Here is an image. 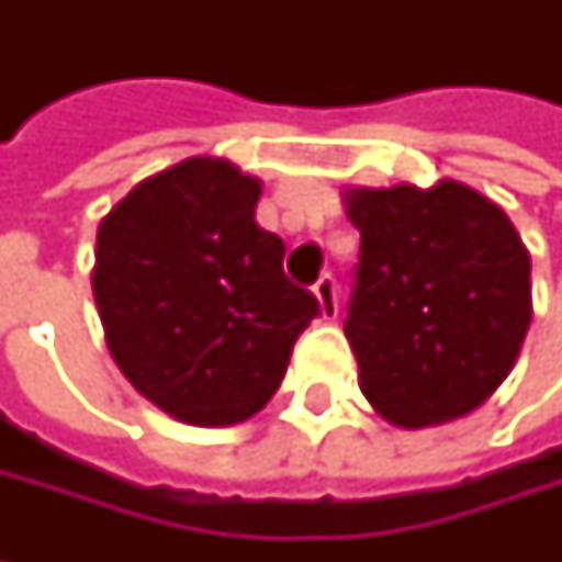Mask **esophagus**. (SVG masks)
<instances>
[{"label": "esophagus", "mask_w": 562, "mask_h": 562, "mask_svg": "<svg viewBox=\"0 0 562 562\" xmlns=\"http://www.w3.org/2000/svg\"><path fill=\"white\" fill-rule=\"evenodd\" d=\"M314 294H317V304H321L324 321H334L337 317V278L334 274H324L314 284Z\"/></svg>", "instance_id": "34e87169"}]
</instances>
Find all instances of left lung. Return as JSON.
<instances>
[{"label": "left lung", "mask_w": 562, "mask_h": 562, "mask_svg": "<svg viewBox=\"0 0 562 562\" xmlns=\"http://www.w3.org/2000/svg\"><path fill=\"white\" fill-rule=\"evenodd\" d=\"M361 261L344 334L374 411L404 430L476 411L514 371L530 251L504 207L460 181L347 188Z\"/></svg>", "instance_id": "left-lung-1"}]
</instances>
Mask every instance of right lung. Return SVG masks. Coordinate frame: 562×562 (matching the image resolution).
<instances>
[{"mask_svg": "<svg viewBox=\"0 0 562 562\" xmlns=\"http://www.w3.org/2000/svg\"><path fill=\"white\" fill-rule=\"evenodd\" d=\"M258 198V178L198 155L138 181L99 225L92 294L112 358L194 427L258 414L321 314L288 281L284 241L255 222Z\"/></svg>", "mask_w": 562, "mask_h": 562, "instance_id": "1", "label": "right lung"}]
</instances>
